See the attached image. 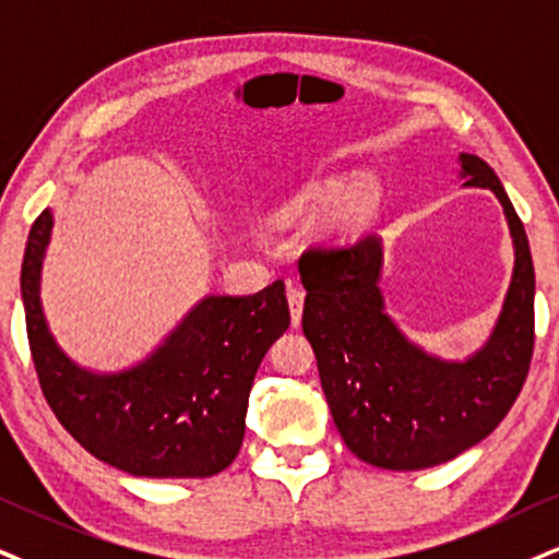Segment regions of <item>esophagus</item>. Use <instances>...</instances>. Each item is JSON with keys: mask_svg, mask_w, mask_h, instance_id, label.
I'll return each mask as SVG.
<instances>
[{"mask_svg": "<svg viewBox=\"0 0 559 559\" xmlns=\"http://www.w3.org/2000/svg\"><path fill=\"white\" fill-rule=\"evenodd\" d=\"M302 300H306V293H302L300 285L295 282H287V302H290V319L293 326H298L300 316H302Z\"/></svg>", "mask_w": 559, "mask_h": 559, "instance_id": "esophagus-1", "label": "esophagus"}]
</instances>
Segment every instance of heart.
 Returning a JSON list of instances; mask_svg holds the SVG:
<instances>
[{
  "label": "heart",
  "mask_w": 559,
  "mask_h": 559,
  "mask_svg": "<svg viewBox=\"0 0 559 559\" xmlns=\"http://www.w3.org/2000/svg\"><path fill=\"white\" fill-rule=\"evenodd\" d=\"M340 191H342L340 181H329L326 186H316L313 191H308L306 202H326V199H334ZM370 204H373V189H370L368 183H360L353 194L344 199L340 212H336V217H340L344 225H355L368 215Z\"/></svg>",
  "instance_id": "b5f03b06"
}]
</instances>
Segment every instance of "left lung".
Here are the masks:
<instances>
[{
  "label": "left lung",
  "instance_id": "left-lung-1",
  "mask_svg": "<svg viewBox=\"0 0 559 559\" xmlns=\"http://www.w3.org/2000/svg\"><path fill=\"white\" fill-rule=\"evenodd\" d=\"M466 186L495 191L515 246L513 280L490 342L466 362L423 353L383 313L376 236L316 243L298 261L302 334L319 362L336 430L357 459L415 472L456 459L502 423L534 355V261L521 217L495 170L461 153Z\"/></svg>",
  "mask_w": 559,
  "mask_h": 559
}]
</instances>
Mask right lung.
I'll return each instance as SVG.
<instances>
[{
  "label": "right lung",
  "instance_id": "1",
  "mask_svg": "<svg viewBox=\"0 0 559 559\" xmlns=\"http://www.w3.org/2000/svg\"><path fill=\"white\" fill-rule=\"evenodd\" d=\"M51 212L27 236L20 290L40 391L64 430L95 459L134 477H212L233 464L248 394L272 342L290 326L285 282L257 295H210L157 353L127 373L82 370L48 334L38 298Z\"/></svg>",
  "mask_w": 559,
  "mask_h": 559
}]
</instances>
